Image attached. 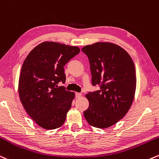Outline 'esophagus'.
Wrapping results in <instances>:
<instances>
[{"instance_id":"obj_1","label":"esophagus","mask_w":159,"mask_h":159,"mask_svg":"<svg viewBox=\"0 0 159 159\" xmlns=\"http://www.w3.org/2000/svg\"><path fill=\"white\" fill-rule=\"evenodd\" d=\"M81 93H75V98H81Z\"/></svg>"}]
</instances>
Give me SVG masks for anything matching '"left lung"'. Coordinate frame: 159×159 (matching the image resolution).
<instances>
[{
    "instance_id": "8db88e82",
    "label": "left lung",
    "mask_w": 159,
    "mask_h": 159,
    "mask_svg": "<svg viewBox=\"0 0 159 159\" xmlns=\"http://www.w3.org/2000/svg\"><path fill=\"white\" fill-rule=\"evenodd\" d=\"M81 51L90 64L92 84L100 89L89 92V107L84 116L93 127L107 128L127 114L136 87L135 65L123 48L112 43L98 42Z\"/></svg>"
}]
</instances>
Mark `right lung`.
I'll list each match as a JSON object with an SVG mask.
<instances>
[{
  "mask_svg": "<svg viewBox=\"0 0 159 159\" xmlns=\"http://www.w3.org/2000/svg\"><path fill=\"white\" fill-rule=\"evenodd\" d=\"M79 52L77 47L46 41L25 59L19 77V97L25 110L40 127L53 129L64 124L75 93L58 84L66 81L65 64Z\"/></svg>",
  "mask_w": 159,
  "mask_h": 159,
  "instance_id": "obj_1",
  "label": "right lung"
}]
</instances>
